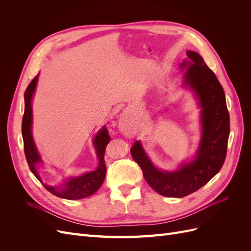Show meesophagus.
<instances>
[{"mask_svg":"<svg viewBox=\"0 0 251 251\" xmlns=\"http://www.w3.org/2000/svg\"><path fill=\"white\" fill-rule=\"evenodd\" d=\"M119 130L121 132H124V133L130 132V130H131L130 123H128V121L126 119H125V118L121 119L120 123H119Z\"/></svg>","mask_w":251,"mask_h":251,"instance_id":"34e87169","label":"esophagus"}]
</instances>
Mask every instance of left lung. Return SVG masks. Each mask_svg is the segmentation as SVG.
<instances>
[{"instance_id": "obj_1", "label": "left lung", "mask_w": 251, "mask_h": 251, "mask_svg": "<svg viewBox=\"0 0 251 251\" xmlns=\"http://www.w3.org/2000/svg\"><path fill=\"white\" fill-rule=\"evenodd\" d=\"M186 55L181 64V69H186L183 86L194 91L202 109V135L196 158L177 171L165 172L151 163L139 141L131 148L149 185L158 194L174 198L198 191L219 173L225 161L230 130L224 90L216 74L197 52L186 51Z\"/></svg>"}]
</instances>
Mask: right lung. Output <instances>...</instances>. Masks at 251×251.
Masks as SVG:
<instances>
[{"instance_id":"right-lung-1","label":"right lung","mask_w":251,"mask_h":251,"mask_svg":"<svg viewBox=\"0 0 251 251\" xmlns=\"http://www.w3.org/2000/svg\"><path fill=\"white\" fill-rule=\"evenodd\" d=\"M37 78H39V74L29 83L25 91V112L24 116L22 120V135L23 140H24V151L27 159V163L30 171L32 172L34 176L42 182L41 177L37 174V164L42 163L41 156L37 151L35 147V143L33 141L32 133H31V126H32V107L31 101L32 97L35 91ZM110 135L107 130V127L103 126L101 130L95 135V138L93 140L94 148L96 150V154L98 157V165L95 171L89 172L81 175L78 177H70L68 178L62 186H51V185H43L46 187L48 192L55 195L59 198L68 199V200H78L86 198L91 195H93L95 192L98 191V188L101 186L104 181L105 168L104 162V153L105 148H107L108 143L110 142Z\"/></svg>"}]
</instances>
